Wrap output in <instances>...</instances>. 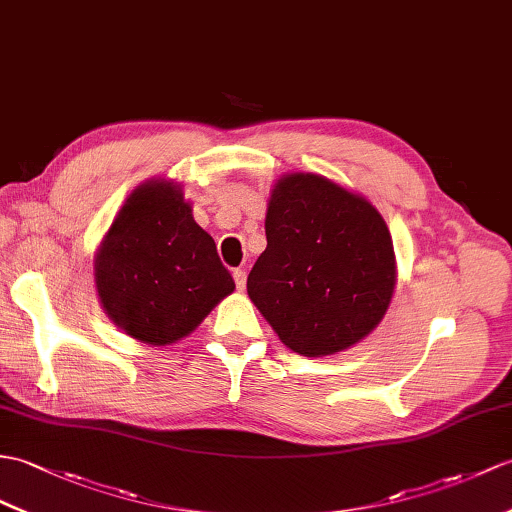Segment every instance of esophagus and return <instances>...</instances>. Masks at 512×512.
Segmentation results:
<instances>
[{
	"label": "esophagus",
	"instance_id": "34e87169",
	"mask_svg": "<svg viewBox=\"0 0 512 512\" xmlns=\"http://www.w3.org/2000/svg\"><path fill=\"white\" fill-rule=\"evenodd\" d=\"M233 279H235L237 290H244L246 288V270L244 268H235L233 270Z\"/></svg>",
	"mask_w": 512,
	"mask_h": 512
}]
</instances>
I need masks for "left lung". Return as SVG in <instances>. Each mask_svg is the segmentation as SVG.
I'll use <instances>...</instances> for the list:
<instances>
[{"label": "left lung", "instance_id": "8db88e82", "mask_svg": "<svg viewBox=\"0 0 512 512\" xmlns=\"http://www.w3.org/2000/svg\"><path fill=\"white\" fill-rule=\"evenodd\" d=\"M266 240L246 290L285 347L323 358L382 323L397 259L371 200L327 176L283 174L270 192Z\"/></svg>", "mask_w": 512, "mask_h": 512}]
</instances>
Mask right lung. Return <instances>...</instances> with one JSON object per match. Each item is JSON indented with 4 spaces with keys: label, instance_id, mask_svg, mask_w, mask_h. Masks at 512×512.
Here are the masks:
<instances>
[{
    "label": "right lung",
    "instance_id": "right-lung-1",
    "mask_svg": "<svg viewBox=\"0 0 512 512\" xmlns=\"http://www.w3.org/2000/svg\"><path fill=\"white\" fill-rule=\"evenodd\" d=\"M93 279L106 316L152 347L192 334L235 290L183 185L168 178H150L124 200L95 251Z\"/></svg>",
    "mask_w": 512,
    "mask_h": 512
}]
</instances>
